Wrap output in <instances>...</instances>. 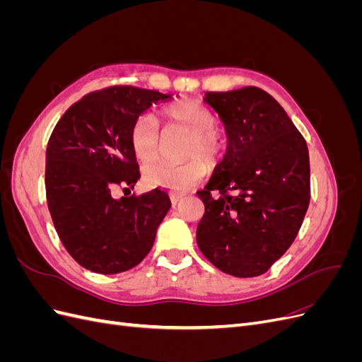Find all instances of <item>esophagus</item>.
<instances>
[{"label": "esophagus", "mask_w": 362, "mask_h": 362, "mask_svg": "<svg viewBox=\"0 0 362 362\" xmlns=\"http://www.w3.org/2000/svg\"><path fill=\"white\" fill-rule=\"evenodd\" d=\"M184 194H185V193H170V201H172V204L177 205V204L182 199Z\"/></svg>", "instance_id": "esophagus-1"}]
</instances>
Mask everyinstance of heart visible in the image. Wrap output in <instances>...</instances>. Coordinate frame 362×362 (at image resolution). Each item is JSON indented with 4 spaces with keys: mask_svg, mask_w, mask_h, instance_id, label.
Masks as SVG:
<instances>
[{
    "mask_svg": "<svg viewBox=\"0 0 362 362\" xmlns=\"http://www.w3.org/2000/svg\"><path fill=\"white\" fill-rule=\"evenodd\" d=\"M166 122L189 134L181 166L156 164L145 170L148 187H161L172 192H185L198 184L206 173L204 160L213 164L222 154V141L216 133L217 119L210 108L194 101L173 103L161 110ZM160 128L154 115H141L131 128V148L141 166H149L158 158Z\"/></svg>",
    "mask_w": 362,
    "mask_h": 362,
    "instance_id": "1",
    "label": "heart"
}]
</instances>
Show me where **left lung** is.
<instances>
[{
	"instance_id": "1",
	"label": "left lung",
	"mask_w": 362,
	"mask_h": 362,
	"mask_svg": "<svg viewBox=\"0 0 362 362\" xmlns=\"http://www.w3.org/2000/svg\"><path fill=\"white\" fill-rule=\"evenodd\" d=\"M204 101L221 117L228 145L198 192L205 214L196 242L218 270L258 276L286 254L308 210V148L286 110L258 87L208 92Z\"/></svg>"
}]
</instances>
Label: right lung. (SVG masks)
Wrapping results in <instances>:
<instances>
[{"instance_id": "1", "label": "right lung", "mask_w": 362, "mask_h": 362, "mask_svg": "<svg viewBox=\"0 0 362 362\" xmlns=\"http://www.w3.org/2000/svg\"><path fill=\"white\" fill-rule=\"evenodd\" d=\"M170 95L110 87L68 108L47 148L45 187L52 223L71 257L84 269L115 275L133 269L154 245L170 208L166 192L113 198L119 185L140 178L131 128ZM125 189V190H129Z\"/></svg>"}]
</instances>
